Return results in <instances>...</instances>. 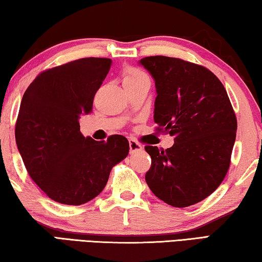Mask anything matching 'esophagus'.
<instances>
[{"label": "esophagus", "instance_id": "esophagus-1", "mask_svg": "<svg viewBox=\"0 0 262 262\" xmlns=\"http://www.w3.org/2000/svg\"><path fill=\"white\" fill-rule=\"evenodd\" d=\"M142 149H143V147H142L141 143L136 142L135 140H129V150L132 154L136 152V151H141Z\"/></svg>", "mask_w": 262, "mask_h": 262}]
</instances>
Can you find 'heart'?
Returning <instances> with one entry per match:
<instances>
[{
	"label": "heart",
	"mask_w": 262,
	"mask_h": 262,
	"mask_svg": "<svg viewBox=\"0 0 262 262\" xmlns=\"http://www.w3.org/2000/svg\"><path fill=\"white\" fill-rule=\"evenodd\" d=\"M144 81H149L148 75L136 67H126L122 70V82L125 86L137 85Z\"/></svg>",
	"instance_id": "1"
}]
</instances>
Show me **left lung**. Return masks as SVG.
Segmentation results:
<instances>
[{
    "instance_id": "8db88e82",
    "label": "left lung",
    "mask_w": 262,
    "mask_h": 262,
    "mask_svg": "<svg viewBox=\"0 0 262 262\" xmlns=\"http://www.w3.org/2000/svg\"><path fill=\"white\" fill-rule=\"evenodd\" d=\"M140 63L156 85V130L174 137L166 150L144 147L151 157L145 181L167 205H195L219 187L231 163L237 130L231 101L203 66L163 55L143 57Z\"/></svg>"
}]
</instances>
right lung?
Returning a JSON list of instances; mask_svg holds the SVG:
<instances>
[{
  "mask_svg": "<svg viewBox=\"0 0 262 262\" xmlns=\"http://www.w3.org/2000/svg\"><path fill=\"white\" fill-rule=\"evenodd\" d=\"M111 63L106 57H84L46 69L21 98L17 148L31 179L62 205L78 206L96 198L112 167L129 151L122 135L95 141L79 132V115L91 113Z\"/></svg>",
  "mask_w": 262,
  "mask_h": 262,
  "instance_id": "obj_1",
  "label": "right lung"
}]
</instances>
